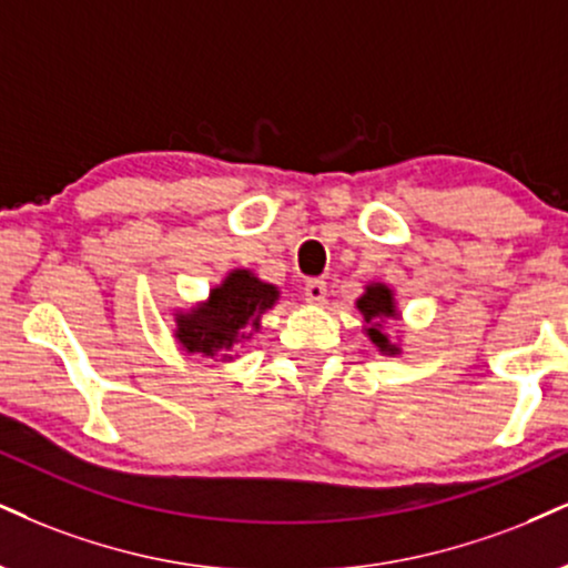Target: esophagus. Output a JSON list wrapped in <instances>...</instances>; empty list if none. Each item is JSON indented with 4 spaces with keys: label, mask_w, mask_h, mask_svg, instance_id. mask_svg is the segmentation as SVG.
<instances>
[{
    "label": "esophagus",
    "mask_w": 568,
    "mask_h": 568,
    "mask_svg": "<svg viewBox=\"0 0 568 568\" xmlns=\"http://www.w3.org/2000/svg\"><path fill=\"white\" fill-rule=\"evenodd\" d=\"M325 296H327V285L323 280H306L304 285V298L310 304H325Z\"/></svg>",
    "instance_id": "esophagus-1"
}]
</instances>
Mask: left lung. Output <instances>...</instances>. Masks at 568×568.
<instances>
[{
    "label": "left lung",
    "mask_w": 568,
    "mask_h": 568,
    "mask_svg": "<svg viewBox=\"0 0 568 568\" xmlns=\"http://www.w3.org/2000/svg\"><path fill=\"white\" fill-rule=\"evenodd\" d=\"M357 310L365 317V333L367 338L378 346L381 354H399V346L386 336L384 323L396 317V304H394V291L384 283H371L365 293L357 298Z\"/></svg>",
    "instance_id": "obj_1"
}]
</instances>
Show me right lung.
Here are the masks:
<instances>
[{
    "mask_svg": "<svg viewBox=\"0 0 568 568\" xmlns=\"http://www.w3.org/2000/svg\"><path fill=\"white\" fill-rule=\"evenodd\" d=\"M277 298L275 285L258 280L251 270H232L201 306L176 314V344L187 354L232 359L235 344L254 336L262 314L272 310Z\"/></svg>",
    "mask_w": 568,
    "mask_h": 568,
    "instance_id": "1",
    "label": "right lung"
}]
</instances>
